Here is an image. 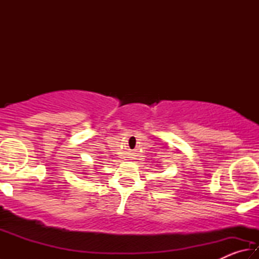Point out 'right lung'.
<instances>
[{
  "instance_id": "right-lung-1",
  "label": "right lung",
  "mask_w": 259,
  "mask_h": 259,
  "mask_svg": "<svg viewBox=\"0 0 259 259\" xmlns=\"http://www.w3.org/2000/svg\"><path fill=\"white\" fill-rule=\"evenodd\" d=\"M84 175H88V174H84Z\"/></svg>"
}]
</instances>
